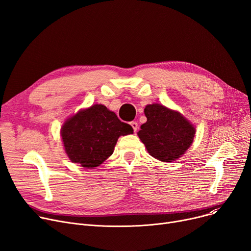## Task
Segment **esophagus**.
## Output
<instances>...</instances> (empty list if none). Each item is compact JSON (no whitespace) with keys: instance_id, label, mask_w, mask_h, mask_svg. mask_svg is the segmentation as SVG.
Listing matches in <instances>:
<instances>
[{"instance_id":"1","label":"esophagus","mask_w":251,"mask_h":251,"mask_svg":"<svg viewBox=\"0 0 251 251\" xmlns=\"http://www.w3.org/2000/svg\"><path fill=\"white\" fill-rule=\"evenodd\" d=\"M130 125L132 126V128H133V130H134V132H136L137 129H138V124H137V122L132 121V122H130Z\"/></svg>"}]
</instances>
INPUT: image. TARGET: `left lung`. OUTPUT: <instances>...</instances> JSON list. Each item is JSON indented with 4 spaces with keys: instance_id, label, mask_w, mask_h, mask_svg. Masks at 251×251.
<instances>
[{
    "instance_id": "obj_1",
    "label": "left lung",
    "mask_w": 251,
    "mask_h": 251,
    "mask_svg": "<svg viewBox=\"0 0 251 251\" xmlns=\"http://www.w3.org/2000/svg\"><path fill=\"white\" fill-rule=\"evenodd\" d=\"M144 114L148 121L137 134L151 156L170 163L185 153L195 135V128L185 117L160 103L148 104Z\"/></svg>"
}]
</instances>
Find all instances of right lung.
I'll return each mask as SVG.
<instances>
[{
    "label": "right lung",
    "instance_id": "add662e5",
    "mask_svg": "<svg viewBox=\"0 0 251 251\" xmlns=\"http://www.w3.org/2000/svg\"><path fill=\"white\" fill-rule=\"evenodd\" d=\"M133 133L103 104H94L70 117L61 128L65 151L72 163L91 169L113 153L118 138Z\"/></svg>",
    "mask_w": 251,
    "mask_h": 251
}]
</instances>
